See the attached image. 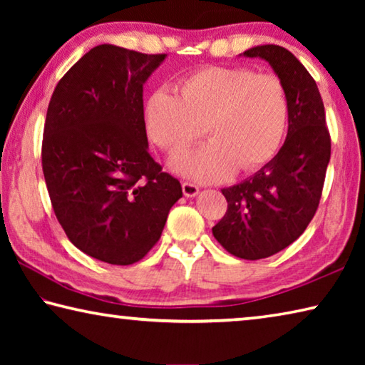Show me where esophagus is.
<instances>
[{
  "label": "esophagus",
  "instance_id": "obj_1",
  "mask_svg": "<svg viewBox=\"0 0 365 365\" xmlns=\"http://www.w3.org/2000/svg\"><path fill=\"white\" fill-rule=\"evenodd\" d=\"M182 190H183V195L188 196V197H193V196L200 193V187H197L196 183H191V182H183Z\"/></svg>",
  "mask_w": 365,
  "mask_h": 365
}]
</instances>
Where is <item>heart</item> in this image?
<instances>
[{
    "instance_id": "b5f03b06",
    "label": "heart",
    "mask_w": 365,
    "mask_h": 365,
    "mask_svg": "<svg viewBox=\"0 0 365 365\" xmlns=\"http://www.w3.org/2000/svg\"><path fill=\"white\" fill-rule=\"evenodd\" d=\"M285 86L272 73L248 67H205L148 98L145 123L151 140L177 156L202 137L209 143L177 159L174 168L197 180L248 172L274 156L288 125Z\"/></svg>"
}]
</instances>
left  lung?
Listing matches in <instances>:
<instances>
[{"label": "left lung", "instance_id": "obj_1", "mask_svg": "<svg viewBox=\"0 0 365 365\" xmlns=\"http://www.w3.org/2000/svg\"><path fill=\"white\" fill-rule=\"evenodd\" d=\"M245 56L267 61L289 103L285 143L255 175L222 190L227 212L212 227L222 248L256 261L285 250L312 220L322 197L331 140L316 80L293 53L262 45Z\"/></svg>", "mask_w": 365, "mask_h": 365}]
</instances>
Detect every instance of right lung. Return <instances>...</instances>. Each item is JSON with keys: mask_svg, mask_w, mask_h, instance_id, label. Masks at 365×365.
Masks as SVG:
<instances>
[{"mask_svg": "<svg viewBox=\"0 0 365 365\" xmlns=\"http://www.w3.org/2000/svg\"><path fill=\"white\" fill-rule=\"evenodd\" d=\"M165 54L100 45L53 91L41 165L53 211L85 255L114 265L159 242L182 185L148 153L143 83Z\"/></svg>", "mask_w": 365, "mask_h": 365, "instance_id": "obj_1", "label": "right lung"}]
</instances>
